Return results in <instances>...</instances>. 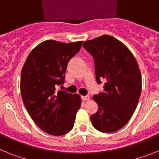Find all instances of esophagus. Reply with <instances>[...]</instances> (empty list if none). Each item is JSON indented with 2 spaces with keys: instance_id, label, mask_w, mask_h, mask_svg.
<instances>
[{
  "instance_id": "esophagus-1",
  "label": "esophagus",
  "mask_w": 159,
  "mask_h": 159,
  "mask_svg": "<svg viewBox=\"0 0 159 159\" xmlns=\"http://www.w3.org/2000/svg\"><path fill=\"white\" fill-rule=\"evenodd\" d=\"M81 99L83 101H88L90 99V96L88 95H84V96H81Z\"/></svg>"
}]
</instances>
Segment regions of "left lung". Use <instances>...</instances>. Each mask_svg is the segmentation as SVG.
I'll use <instances>...</instances> for the list:
<instances>
[{"label":"left lung","mask_w":159,"mask_h":159,"mask_svg":"<svg viewBox=\"0 0 159 159\" xmlns=\"http://www.w3.org/2000/svg\"><path fill=\"white\" fill-rule=\"evenodd\" d=\"M83 47L93 57L97 83L104 82L103 92L93 96L99 107L91 116L92 125L104 133L119 130L134 114L141 94L137 61L127 46L109 35L85 41Z\"/></svg>","instance_id":"1"}]
</instances>
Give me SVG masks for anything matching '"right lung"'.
<instances>
[{"mask_svg":"<svg viewBox=\"0 0 159 159\" xmlns=\"http://www.w3.org/2000/svg\"><path fill=\"white\" fill-rule=\"evenodd\" d=\"M82 43L42 42L32 49L22 67L20 93L25 108L38 127L52 135L68 133L81 106L78 94L57 92V88L64 84L67 64Z\"/></svg>","mask_w":159,"mask_h":159,"instance_id":"1","label":"right lung"}]
</instances>
